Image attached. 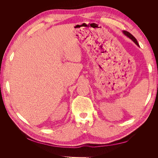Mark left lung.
<instances>
[{"label": "left lung", "instance_id": "obj_1", "mask_svg": "<svg viewBox=\"0 0 158 158\" xmlns=\"http://www.w3.org/2000/svg\"><path fill=\"white\" fill-rule=\"evenodd\" d=\"M123 33H124V35H125L127 37H128V38H130V39L135 43V44L137 45V46H138L139 47V44H138V41H137V40H136V38L134 37L131 33H129L128 31H123Z\"/></svg>", "mask_w": 158, "mask_h": 158}]
</instances>
